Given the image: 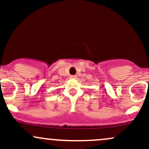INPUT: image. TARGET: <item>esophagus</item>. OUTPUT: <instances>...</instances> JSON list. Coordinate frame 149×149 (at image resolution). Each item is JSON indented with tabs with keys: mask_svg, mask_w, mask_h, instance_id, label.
Returning a JSON list of instances; mask_svg holds the SVG:
<instances>
[{
	"mask_svg": "<svg viewBox=\"0 0 149 149\" xmlns=\"http://www.w3.org/2000/svg\"><path fill=\"white\" fill-rule=\"evenodd\" d=\"M70 78H71V79H76L77 78V76H70Z\"/></svg>",
	"mask_w": 149,
	"mask_h": 149,
	"instance_id": "1",
	"label": "esophagus"
}]
</instances>
